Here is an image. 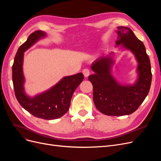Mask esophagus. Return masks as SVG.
Instances as JSON below:
<instances>
[{
    "instance_id": "obj_1",
    "label": "esophagus",
    "mask_w": 161,
    "mask_h": 161,
    "mask_svg": "<svg viewBox=\"0 0 161 161\" xmlns=\"http://www.w3.org/2000/svg\"><path fill=\"white\" fill-rule=\"evenodd\" d=\"M82 73H83L85 77H88L90 74V70L88 69H85L82 70Z\"/></svg>"
}]
</instances>
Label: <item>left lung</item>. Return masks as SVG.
Wrapping results in <instances>:
<instances>
[{
  "label": "left lung",
  "instance_id": "8db88e82",
  "mask_svg": "<svg viewBox=\"0 0 161 161\" xmlns=\"http://www.w3.org/2000/svg\"><path fill=\"white\" fill-rule=\"evenodd\" d=\"M115 47L121 46L130 50L138 62L137 80L132 85H123L111 75L115 61L114 52L102 56L92 63L95 73L89 76L93 86V101L97 109L107 115L121 116L131 114L148 95L152 81L149 57L142 42L130 28L118 27Z\"/></svg>",
  "mask_w": 161,
  "mask_h": 161
}]
</instances>
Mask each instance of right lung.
Here are the masks:
<instances>
[{"instance_id":"1","label":"right lung","mask_w":161,"mask_h":161,"mask_svg":"<svg viewBox=\"0 0 161 161\" xmlns=\"http://www.w3.org/2000/svg\"><path fill=\"white\" fill-rule=\"evenodd\" d=\"M46 37L41 30L32 33L27 41L19 47L13 65V82L16 98L23 108L33 116L43 119H55L61 118L69 110L72 96L84 79V75L78 74L67 76L50 89L34 97L26 95L24 89L25 77L23 72L25 52L34 43Z\"/></svg>"}]
</instances>
